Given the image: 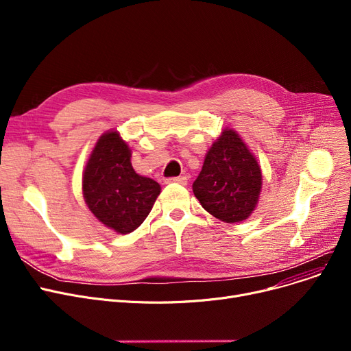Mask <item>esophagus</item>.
I'll return each instance as SVG.
<instances>
[{"label":"esophagus","instance_id":"esophagus-1","mask_svg":"<svg viewBox=\"0 0 351 351\" xmlns=\"http://www.w3.org/2000/svg\"><path fill=\"white\" fill-rule=\"evenodd\" d=\"M166 182L169 183H179V185H188V176H176V178H171Z\"/></svg>","mask_w":351,"mask_h":351}]
</instances>
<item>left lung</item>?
I'll use <instances>...</instances> for the list:
<instances>
[{
	"instance_id": "8db88e82",
	"label": "left lung",
	"mask_w": 351,
	"mask_h": 351,
	"mask_svg": "<svg viewBox=\"0 0 351 351\" xmlns=\"http://www.w3.org/2000/svg\"><path fill=\"white\" fill-rule=\"evenodd\" d=\"M192 188L210 215L226 223L242 222L259 199L261 166L239 135L225 129L209 149Z\"/></svg>"
}]
</instances>
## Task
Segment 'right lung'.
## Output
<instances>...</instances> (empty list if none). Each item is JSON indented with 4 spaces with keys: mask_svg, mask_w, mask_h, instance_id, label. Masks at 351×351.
I'll use <instances>...</instances> for the list:
<instances>
[{
    "mask_svg": "<svg viewBox=\"0 0 351 351\" xmlns=\"http://www.w3.org/2000/svg\"><path fill=\"white\" fill-rule=\"evenodd\" d=\"M82 191L88 208L99 222L128 234L149 215L160 186L134 171L131 151L119 134L112 131L104 134L92 151Z\"/></svg>",
    "mask_w": 351,
    "mask_h": 351,
    "instance_id": "obj_1",
    "label": "right lung"
}]
</instances>
